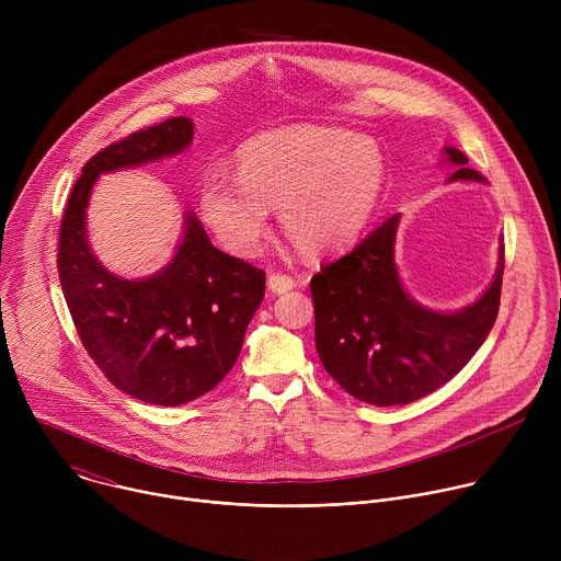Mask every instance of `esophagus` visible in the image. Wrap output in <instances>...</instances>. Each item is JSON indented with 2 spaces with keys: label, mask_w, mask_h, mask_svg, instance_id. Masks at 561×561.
<instances>
[{
  "label": "esophagus",
  "mask_w": 561,
  "mask_h": 561,
  "mask_svg": "<svg viewBox=\"0 0 561 561\" xmlns=\"http://www.w3.org/2000/svg\"><path fill=\"white\" fill-rule=\"evenodd\" d=\"M295 288V282L293 277L288 275H282V273H273L268 275V290L275 293V295H282V293H288Z\"/></svg>",
  "instance_id": "obj_1"
}]
</instances>
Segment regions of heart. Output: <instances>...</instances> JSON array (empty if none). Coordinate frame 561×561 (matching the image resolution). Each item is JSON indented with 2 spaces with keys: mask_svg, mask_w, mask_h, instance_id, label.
I'll return each instance as SVG.
<instances>
[{
  "mask_svg": "<svg viewBox=\"0 0 561 561\" xmlns=\"http://www.w3.org/2000/svg\"><path fill=\"white\" fill-rule=\"evenodd\" d=\"M386 182L375 141L327 126L262 135L237 154V178L215 171L199 186V213L224 249L260 253L268 208L306 255L351 247L368 226Z\"/></svg>",
  "mask_w": 561,
  "mask_h": 561,
  "instance_id": "1",
  "label": "heart"
}]
</instances>
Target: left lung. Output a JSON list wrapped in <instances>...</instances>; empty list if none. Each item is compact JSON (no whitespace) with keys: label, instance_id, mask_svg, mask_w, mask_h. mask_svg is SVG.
<instances>
[{"label":"left lung","instance_id":"left-lung-1","mask_svg":"<svg viewBox=\"0 0 561 561\" xmlns=\"http://www.w3.org/2000/svg\"><path fill=\"white\" fill-rule=\"evenodd\" d=\"M444 162L457 167L448 182H486L453 146H444ZM397 226L392 215L310 279L322 366L348 394L375 407L411 404L453 379L491 333L502 295L504 244L493 282L472 304L457 310L420 304L394 264Z\"/></svg>","mask_w":561,"mask_h":561}]
</instances>
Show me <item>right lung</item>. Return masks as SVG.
I'll list each match as a JSON object with an SVG mask.
<instances>
[{"label":"right lung","mask_w":561,"mask_h":561,"mask_svg":"<svg viewBox=\"0 0 561 561\" xmlns=\"http://www.w3.org/2000/svg\"><path fill=\"white\" fill-rule=\"evenodd\" d=\"M193 135L191 117H173L98 152L75 182L59 228V282L79 340L113 386L157 407L193 402L228 375L266 275L215 249L193 210L169 264L139 279L115 275L91 249L87 208L100 175L175 157Z\"/></svg>","instance_id":"add662e5"}]
</instances>
